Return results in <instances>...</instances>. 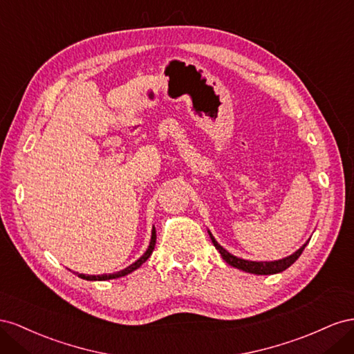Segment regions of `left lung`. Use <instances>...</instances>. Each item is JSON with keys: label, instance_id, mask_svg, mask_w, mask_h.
Wrapping results in <instances>:
<instances>
[{"label": "left lung", "instance_id": "obj_1", "mask_svg": "<svg viewBox=\"0 0 354 354\" xmlns=\"http://www.w3.org/2000/svg\"><path fill=\"white\" fill-rule=\"evenodd\" d=\"M210 239H212V243H214V246L219 250V254L222 257V259H224L227 264H230L231 267H236L239 270H243L246 272H252V274H276V272H281L283 270H286L288 267H290L294 262L301 257L302 250L306 249L307 243L299 248L295 254H292L290 257L288 258H283V259H279V261H271V262H257V261H246V259H240L234 255H231L230 252H227L224 248H222L221 245H218V241L214 239V236H212L209 233Z\"/></svg>", "mask_w": 354, "mask_h": 354}]
</instances>
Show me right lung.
<instances>
[{
    "label": "right lung",
    "mask_w": 354,
    "mask_h": 354,
    "mask_svg": "<svg viewBox=\"0 0 354 354\" xmlns=\"http://www.w3.org/2000/svg\"><path fill=\"white\" fill-rule=\"evenodd\" d=\"M156 239H157V236H156V230H153V236H151V241H149L148 250H147L145 254H144L142 257H140L136 262H133V264H132V266H129L127 268L121 270V271H118V272H114V274H102V276H86V274H78V277H82V279H84V280H109V279L123 277V276L129 274V272H132V271H135L136 268H139V267L142 266L144 262L151 257V254H153V250H154V246H156Z\"/></svg>",
    "instance_id": "add662e5"
}]
</instances>
